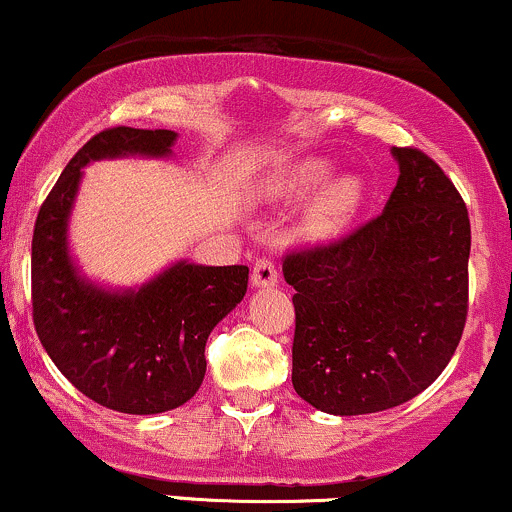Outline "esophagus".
<instances>
[{"instance_id":"esophagus-1","label":"esophagus","mask_w":512,"mask_h":512,"mask_svg":"<svg viewBox=\"0 0 512 512\" xmlns=\"http://www.w3.org/2000/svg\"><path fill=\"white\" fill-rule=\"evenodd\" d=\"M277 282H279V274H277V267H274V262L267 260V257L257 260L255 267H252L250 284L255 286V289H269V286H277Z\"/></svg>"}]
</instances>
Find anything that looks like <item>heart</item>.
Returning <instances> with one entry per match:
<instances>
[{"mask_svg":"<svg viewBox=\"0 0 512 512\" xmlns=\"http://www.w3.org/2000/svg\"><path fill=\"white\" fill-rule=\"evenodd\" d=\"M335 165L328 157H301L277 172H269L262 196L272 204H299L308 199L301 216V235L311 243H330L355 223L367 199V187L359 174L333 177Z\"/></svg>","mask_w":512,"mask_h":512,"instance_id":"obj_1","label":"heart"}]
</instances>
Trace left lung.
Masks as SVG:
<instances>
[{"instance_id": "8db88e82", "label": "left lung", "mask_w": 512, "mask_h": 512, "mask_svg": "<svg viewBox=\"0 0 512 512\" xmlns=\"http://www.w3.org/2000/svg\"><path fill=\"white\" fill-rule=\"evenodd\" d=\"M391 155L398 182L381 216L284 260L296 289L291 384L330 415L411 401L447 367L466 323L471 226L462 196L420 150Z\"/></svg>"}]
</instances>
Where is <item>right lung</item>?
I'll use <instances>...</instances> for the list:
<instances>
[{
  "label": "right lung",
  "mask_w": 512,
  "mask_h": 512,
  "mask_svg": "<svg viewBox=\"0 0 512 512\" xmlns=\"http://www.w3.org/2000/svg\"><path fill=\"white\" fill-rule=\"evenodd\" d=\"M174 131H101L67 162L36 218L31 247L33 323L60 374L99 406L155 415L184 406L206 374L211 330L243 301V265L189 260L136 286L87 277L70 243L84 167L101 160H172Z\"/></svg>",
  "instance_id": "right-lung-1"
}]
</instances>
